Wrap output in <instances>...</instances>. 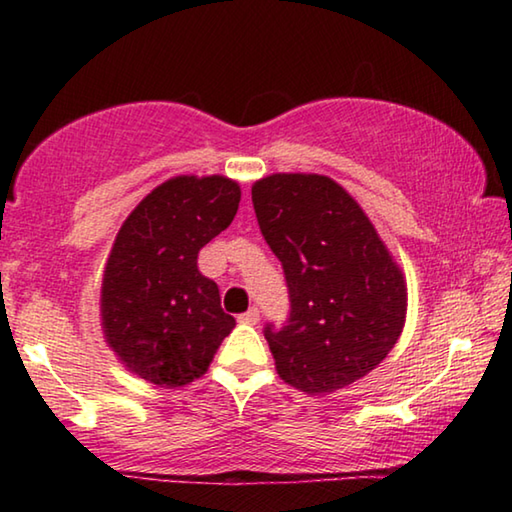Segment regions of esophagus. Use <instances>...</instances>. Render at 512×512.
<instances>
[{"label": "esophagus", "instance_id": "obj_1", "mask_svg": "<svg viewBox=\"0 0 512 512\" xmlns=\"http://www.w3.org/2000/svg\"><path fill=\"white\" fill-rule=\"evenodd\" d=\"M237 319H240V324H251V326L258 324V307H249V310L240 314Z\"/></svg>", "mask_w": 512, "mask_h": 512}]
</instances>
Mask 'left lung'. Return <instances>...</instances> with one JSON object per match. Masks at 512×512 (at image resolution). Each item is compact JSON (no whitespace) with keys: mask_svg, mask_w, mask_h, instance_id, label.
I'll return each mask as SVG.
<instances>
[{"mask_svg":"<svg viewBox=\"0 0 512 512\" xmlns=\"http://www.w3.org/2000/svg\"><path fill=\"white\" fill-rule=\"evenodd\" d=\"M258 226L282 261L291 312L265 326L277 375L331 394L380 366L401 338L405 277L366 212L324 174H270L251 186Z\"/></svg>","mask_w":512,"mask_h":512,"instance_id":"1","label":"left lung"}]
</instances>
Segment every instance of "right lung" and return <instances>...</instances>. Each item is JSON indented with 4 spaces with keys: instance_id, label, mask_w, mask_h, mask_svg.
Masks as SVG:
<instances>
[{
    "instance_id": "add662e5",
    "label": "right lung",
    "mask_w": 512,
    "mask_h": 512,
    "mask_svg": "<svg viewBox=\"0 0 512 512\" xmlns=\"http://www.w3.org/2000/svg\"><path fill=\"white\" fill-rule=\"evenodd\" d=\"M240 195L221 174H181L153 188L118 230L102 277V331L142 380L167 389L198 380L235 328L198 254L235 219Z\"/></svg>"
}]
</instances>
